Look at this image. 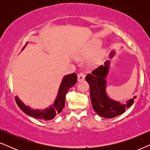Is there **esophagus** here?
Here are the masks:
<instances>
[{
	"mask_svg": "<svg viewBox=\"0 0 150 150\" xmlns=\"http://www.w3.org/2000/svg\"><path fill=\"white\" fill-rule=\"evenodd\" d=\"M85 75H84V74L83 73H81L79 74V75H78V81H83L84 79H85Z\"/></svg>",
	"mask_w": 150,
	"mask_h": 150,
	"instance_id": "esophagus-1",
	"label": "esophagus"
}]
</instances>
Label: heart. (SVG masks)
Here are the masks:
<instances>
[{
  "mask_svg": "<svg viewBox=\"0 0 150 150\" xmlns=\"http://www.w3.org/2000/svg\"><path fill=\"white\" fill-rule=\"evenodd\" d=\"M100 41L99 40H96V41H93V42L91 43V45H90V46L87 49H86V50H83V52H81V56L82 57H87L89 55L90 53H91L92 51L95 50L96 48H97L98 46H100ZM104 50H100L99 52L96 55L95 57H93V59L91 60V63H97L99 62L100 61V59L103 56L104 54Z\"/></svg>",
  "mask_w": 150,
  "mask_h": 150,
  "instance_id": "obj_1",
  "label": "heart"
}]
</instances>
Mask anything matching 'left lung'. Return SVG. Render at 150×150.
Segmentation results:
<instances>
[{
  "mask_svg": "<svg viewBox=\"0 0 150 150\" xmlns=\"http://www.w3.org/2000/svg\"><path fill=\"white\" fill-rule=\"evenodd\" d=\"M115 54V50L110 52L109 58L112 59ZM110 61H106L104 65L98 67L89 74L85 78L86 81L90 86V97L93 110L98 115L104 118H113L124 113L127 108L130 107L134 103L136 96L132 99L121 103L111 99L106 93L107 81L106 78L109 73Z\"/></svg>",
  "mask_w": 150,
  "mask_h": 150,
  "instance_id": "left-lung-1",
  "label": "left lung"
}]
</instances>
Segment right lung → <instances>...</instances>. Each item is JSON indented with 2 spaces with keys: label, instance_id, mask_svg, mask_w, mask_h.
Wrapping results in <instances>:
<instances>
[{
  "label": "right lung",
  "instance_id": "right-lung-1",
  "mask_svg": "<svg viewBox=\"0 0 150 150\" xmlns=\"http://www.w3.org/2000/svg\"><path fill=\"white\" fill-rule=\"evenodd\" d=\"M27 44L28 42L26 43L25 46ZM76 81L77 76L74 73L64 76L61 81L58 93L53 104L43 110L32 108L29 106L24 104L18 96H16V103L22 111L32 117L46 121L51 120L63 110V108L65 106V96L67 92L75 85Z\"/></svg>",
  "mask_w": 150,
  "mask_h": 150
}]
</instances>
